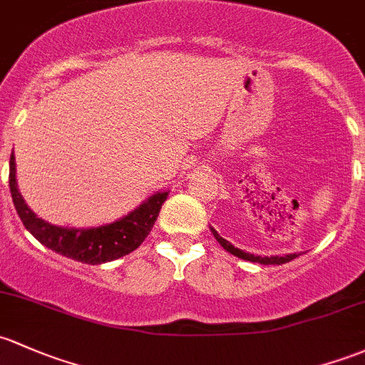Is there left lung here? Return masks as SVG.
Returning <instances> with one entry per match:
<instances>
[{
  "instance_id": "1",
  "label": "left lung",
  "mask_w": 365,
  "mask_h": 365,
  "mask_svg": "<svg viewBox=\"0 0 365 365\" xmlns=\"http://www.w3.org/2000/svg\"><path fill=\"white\" fill-rule=\"evenodd\" d=\"M212 232H213L215 240H217L218 243H220L222 247H224L225 250H227L229 253H232V255L240 257V259H243V260H250V262H259V264H264V266H267V264H278V266H279V264L290 262V260H294L295 257L301 255V253H289V255H283V257H279V255H276V257H260V255H253V253H247V252L240 250V248H234L232 245L229 243V241H225L224 237L218 236V232L215 231L213 227H212Z\"/></svg>"
}]
</instances>
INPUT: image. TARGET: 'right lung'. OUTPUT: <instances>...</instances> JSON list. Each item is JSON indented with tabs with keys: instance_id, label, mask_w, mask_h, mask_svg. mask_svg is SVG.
I'll use <instances>...</instances> for the list:
<instances>
[{
	"instance_id": "add662e5",
	"label": "right lung",
	"mask_w": 365,
	"mask_h": 365,
	"mask_svg": "<svg viewBox=\"0 0 365 365\" xmlns=\"http://www.w3.org/2000/svg\"><path fill=\"white\" fill-rule=\"evenodd\" d=\"M10 192L15 210L28 231L51 250L83 264H103L136 250L152 231L168 192L153 194L128 217L92 229H68L48 224L34 215L22 199L15 180V157H10Z\"/></svg>"
}]
</instances>
